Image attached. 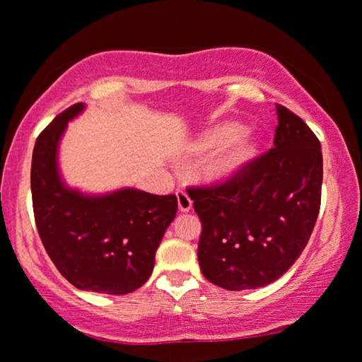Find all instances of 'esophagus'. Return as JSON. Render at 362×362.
<instances>
[{"mask_svg":"<svg viewBox=\"0 0 362 362\" xmlns=\"http://www.w3.org/2000/svg\"><path fill=\"white\" fill-rule=\"evenodd\" d=\"M177 207H180L181 212H189L192 209V201L191 197L187 196V192L185 191L177 192Z\"/></svg>","mask_w":362,"mask_h":362,"instance_id":"34e87169","label":"esophagus"}]
</instances>
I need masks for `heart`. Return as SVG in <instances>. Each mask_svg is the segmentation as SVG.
<instances>
[{"instance_id":"b5f03b06","label":"heart","mask_w":362,"mask_h":362,"mask_svg":"<svg viewBox=\"0 0 362 362\" xmlns=\"http://www.w3.org/2000/svg\"><path fill=\"white\" fill-rule=\"evenodd\" d=\"M240 132V127L237 123H224L216 130L202 138L201 148L202 150H212L224 145L231 138ZM234 138V137H233ZM235 139V138H234ZM257 151V140L252 133H242L230 141L224 150H222L211 165V176L216 181H232L245 170L247 165L254 160Z\"/></svg>"}]
</instances>
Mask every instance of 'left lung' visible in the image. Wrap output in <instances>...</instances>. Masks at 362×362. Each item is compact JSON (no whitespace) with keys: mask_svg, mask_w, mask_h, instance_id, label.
<instances>
[{"mask_svg":"<svg viewBox=\"0 0 362 362\" xmlns=\"http://www.w3.org/2000/svg\"><path fill=\"white\" fill-rule=\"evenodd\" d=\"M274 148L235 180L187 189L202 232V275L226 290L280 279L308 244L321 202L323 155L310 127L276 103Z\"/></svg>","mask_w":362,"mask_h":362,"instance_id":"left-lung-1","label":"left lung"}]
</instances>
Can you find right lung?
<instances>
[{
  "mask_svg": "<svg viewBox=\"0 0 362 362\" xmlns=\"http://www.w3.org/2000/svg\"><path fill=\"white\" fill-rule=\"evenodd\" d=\"M83 110L86 103H76L37 136L31 165L34 219L47 255L74 286L127 295L150 279L177 199L136 187L88 194L69 186L59 168V145L67 123Z\"/></svg>",
  "mask_w": 362,
  "mask_h": 362,
  "instance_id": "obj_1",
  "label": "right lung"
}]
</instances>
